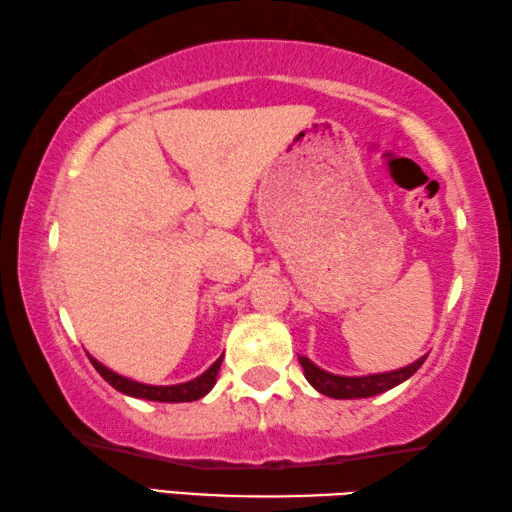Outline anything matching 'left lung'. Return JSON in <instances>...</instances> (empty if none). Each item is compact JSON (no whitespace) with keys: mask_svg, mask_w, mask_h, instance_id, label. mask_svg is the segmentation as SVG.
<instances>
[{"mask_svg":"<svg viewBox=\"0 0 512 512\" xmlns=\"http://www.w3.org/2000/svg\"><path fill=\"white\" fill-rule=\"evenodd\" d=\"M424 359L427 357L418 359L406 368L391 370V372H379V375L343 377V375H332V372L318 368L316 363H311L307 357H298L309 384L314 386L318 393L334 397V400H357V397H372V395L391 391V388H395L397 384H402V381L409 379L413 372L422 366Z\"/></svg>","mask_w":512,"mask_h":512,"instance_id":"1","label":"left lung"}]
</instances>
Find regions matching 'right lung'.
Instances as JSON below:
<instances>
[{
	"label": "right lung",
	"instance_id": "right-lung-1",
	"mask_svg": "<svg viewBox=\"0 0 512 512\" xmlns=\"http://www.w3.org/2000/svg\"><path fill=\"white\" fill-rule=\"evenodd\" d=\"M90 357V354H88ZM92 366L97 368L99 375L108 381L112 388H117L119 393L131 395V397H142V400H151V402H194L201 400L203 395L212 391V386L216 384V375H219L223 354L216 359L210 368H207L201 377H196L192 381H185V384H176V386H149V384H140V381H133L128 377H121L117 372H112L110 368L103 366L94 357H90Z\"/></svg>",
	"mask_w": 512,
	"mask_h": 512
}]
</instances>
